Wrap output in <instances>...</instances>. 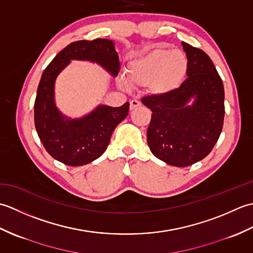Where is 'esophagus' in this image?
<instances>
[{
    "label": "esophagus",
    "mask_w": 253,
    "mask_h": 253,
    "mask_svg": "<svg viewBox=\"0 0 253 253\" xmlns=\"http://www.w3.org/2000/svg\"><path fill=\"white\" fill-rule=\"evenodd\" d=\"M138 106H140V102H139L138 100H131L130 101V106H129L130 110H135V109H137Z\"/></svg>",
    "instance_id": "1"
}]
</instances>
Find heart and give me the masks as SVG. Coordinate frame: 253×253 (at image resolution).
Wrapping results in <instances>:
<instances>
[{"instance_id":"obj_1","label":"heart","mask_w":253,"mask_h":253,"mask_svg":"<svg viewBox=\"0 0 253 253\" xmlns=\"http://www.w3.org/2000/svg\"><path fill=\"white\" fill-rule=\"evenodd\" d=\"M188 60L180 51L157 49L139 56L127 67V79L132 87H146L155 96H165L178 89L184 82ZM122 87L126 83L120 80Z\"/></svg>"}]
</instances>
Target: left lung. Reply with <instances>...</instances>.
<instances>
[{"instance_id":"obj_1","label":"left lung","mask_w":253,"mask_h":253,"mask_svg":"<svg viewBox=\"0 0 253 253\" xmlns=\"http://www.w3.org/2000/svg\"><path fill=\"white\" fill-rule=\"evenodd\" d=\"M181 45L188 78L173 93L141 101L152 111L147 130L151 152L169 165L186 168L212 151L222 132L225 106L223 82L211 58L186 42Z\"/></svg>"}]
</instances>
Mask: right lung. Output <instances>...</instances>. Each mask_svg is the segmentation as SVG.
I'll return each instance as SVG.
<instances>
[{
	"mask_svg": "<svg viewBox=\"0 0 253 253\" xmlns=\"http://www.w3.org/2000/svg\"><path fill=\"white\" fill-rule=\"evenodd\" d=\"M72 60L99 64L114 77L121 66L112 40H80L58 53L41 76L35 101L38 136L52 158L68 166H82L104 153L112 132L128 115L129 103L120 107L99 105L88 115L74 120L63 115L55 104L54 84Z\"/></svg>",
	"mask_w": 253,
	"mask_h": 253,
	"instance_id": "obj_1",
	"label": "right lung"
}]
</instances>
